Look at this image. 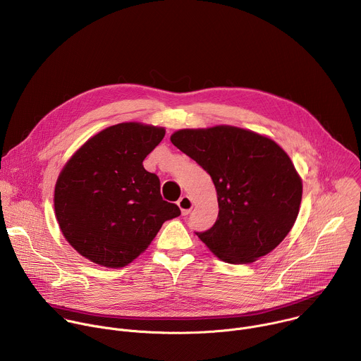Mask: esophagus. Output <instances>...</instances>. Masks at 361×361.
Returning <instances> with one entry per match:
<instances>
[{"instance_id": "esophagus-1", "label": "esophagus", "mask_w": 361, "mask_h": 361, "mask_svg": "<svg viewBox=\"0 0 361 361\" xmlns=\"http://www.w3.org/2000/svg\"><path fill=\"white\" fill-rule=\"evenodd\" d=\"M177 204H178V207H180L183 216H188V214H190V212H191V209H192V201H191V198H190L188 195H183V197L177 201Z\"/></svg>"}]
</instances>
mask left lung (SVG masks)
<instances>
[{
  "label": "left lung",
  "instance_id": "1",
  "mask_svg": "<svg viewBox=\"0 0 361 361\" xmlns=\"http://www.w3.org/2000/svg\"><path fill=\"white\" fill-rule=\"evenodd\" d=\"M171 142L216 185L219 217L195 234L220 260L248 264L284 240L298 216L302 184L279 144L230 126L180 130Z\"/></svg>",
  "mask_w": 361,
  "mask_h": 361
}]
</instances>
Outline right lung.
<instances>
[{
	"label": "right lung",
	"mask_w": 361,
	"mask_h": 361,
	"mask_svg": "<svg viewBox=\"0 0 361 361\" xmlns=\"http://www.w3.org/2000/svg\"><path fill=\"white\" fill-rule=\"evenodd\" d=\"M161 127L111 126L68 160L54 191L66 240L95 264L118 269L149 245L164 221L181 214L163 200L160 178L142 161L164 138Z\"/></svg>",
	"instance_id": "obj_1"
}]
</instances>
